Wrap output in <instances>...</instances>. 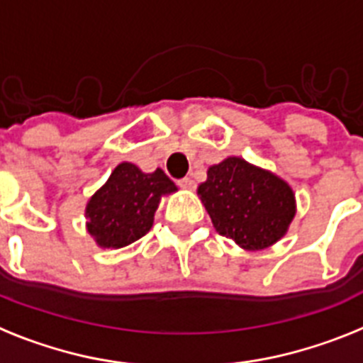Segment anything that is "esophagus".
<instances>
[{
	"label": "esophagus",
	"instance_id": "1",
	"mask_svg": "<svg viewBox=\"0 0 363 363\" xmlns=\"http://www.w3.org/2000/svg\"><path fill=\"white\" fill-rule=\"evenodd\" d=\"M178 185L182 189H185V191H192L194 189V182H192L191 178H184V179H179Z\"/></svg>",
	"mask_w": 363,
	"mask_h": 363
}]
</instances>
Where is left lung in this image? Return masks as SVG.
<instances>
[{
	"mask_svg": "<svg viewBox=\"0 0 363 363\" xmlns=\"http://www.w3.org/2000/svg\"><path fill=\"white\" fill-rule=\"evenodd\" d=\"M198 196L214 229L245 251H264L280 242L296 214L291 185L240 156L211 165Z\"/></svg>",
	"mask_w": 363,
	"mask_h": 363,
	"instance_id": "left-lung-1",
	"label": "left lung"
}]
</instances>
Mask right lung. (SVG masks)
Instances as JSON below:
<instances>
[{"mask_svg":"<svg viewBox=\"0 0 363 363\" xmlns=\"http://www.w3.org/2000/svg\"><path fill=\"white\" fill-rule=\"evenodd\" d=\"M176 191L162 169L143 172L134 163L121 162L86 201V233L101 249L130 245L150 230L162 198Z\"/></svg>","mask_w":363,"mask_h":363,"instance_id":"1","label":"right lung"}]
</instances>
